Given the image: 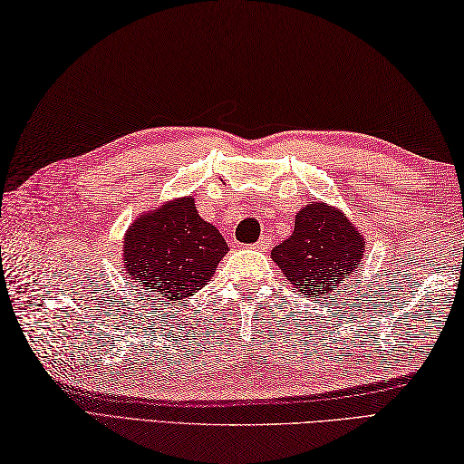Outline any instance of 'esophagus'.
<instances>
[{
	"label": "esophagus",
	"mask_w": 464,
	"mask_h": 464,
	"mask_svg": "<svg viewBox=\"0 0 464 464\" xmlns=\"http://www.w3.org/2000/svg\"><path fill=\"white\" fill-rule=\"evenodd\" d=\"M268 246H270V238H268V236H264V238H260V240L256 242V248H258V250H268Z\"/></svg>",
	"instance_id": "obj_1"
}]
</instances>
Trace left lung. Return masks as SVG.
<instances>
[{
	"mask_svg": "<svg viewBox=\"0 0 464 464\" xmlns=\"http://www.w3.org/2000/svg\"><path fill=\"white\" fill-rule=\"evenodd\" d=\"M270 256L304 298H324L362 264L364 238L336 208L310 202L296 214L290 238Z\"/></svg>",
	"mask_w": 464,
	"mask_h": 464,
	"instance_id": "obj_1",
	"label": "left lung"
}]
</instances>
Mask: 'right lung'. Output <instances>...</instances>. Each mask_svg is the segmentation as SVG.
Returning a JSON list of instances; mask_svg holds the SVG:
<instances>
[{"label":"right lung","instance_id":"add662e5","mask_svg":"<svg viewBox=\"0 0 464 464\" xmlns=\"http://www.w3.org/2000/svg\"><path fill=\"white\" fill-rule=\"evenodd\" d=\"M226 252L222 234L200 218L188 196L134 220L124 238V268L152 298L182 300L210 282Z\"/></svg>","mask_w":464,"mask_h":464}]
</instances>
